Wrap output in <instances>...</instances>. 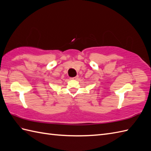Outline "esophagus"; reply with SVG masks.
<instances>
[{"mask_svg": "<svg viewBox=\"0 0 151 151\" xmlns=\"http://www.w3.org/2000/svg\"><path fill=\"white\" fill-rule=\"evenodd\" d=\"M70 79H71V80H76V79H77V76L73 77V78H71Z\"/></svg>", "mask_w": 151, "mask_h": 151, "instance_id": "esophagus-1", "label": "esophagus"}]
</instances>
